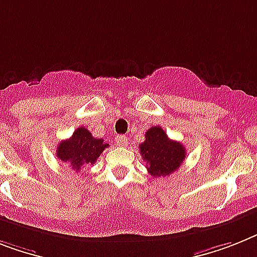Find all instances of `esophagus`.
Here are the masks:
<instances>
[{"label": "esophagus", "mask_w": 257, "mask_h": 257, "mask_svg": "<svg viewBox=\"0 0 257 257\" xmlns=\"http://www.w3.org/2000/svg\"><path fill=\"white\" fill-rule=\"evenodd\" d=\"M115 142L116 144H119L122 147H126L127 144H128V141H127V138L124 137V135H118V137L115 138Z\"/></svg>", "instance_id": "34e87169"}]
</instances>
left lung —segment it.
<instances>
[{
  "mask_svg": "<svg viewBox=\"0 0 257 257\" xmlns=\"http://www.w3.org/2000/svg\"><path fill=\"white\" fill-rule=\"evenodd\" d=\"M148 173L152 177H165L180 168L186 156L182 143L169 139L160 126H154L146 133V141L139 146Z\"/></svg>",
  "mask_w": 257,
  "mask_h": 257,
  "instance_id": "1",
  "label": "left lung"
}]
</instances>
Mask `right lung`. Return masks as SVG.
I'll list each match as a JSON object with an SVG mask.
<instances>
[{
	"mask_svg": "<svg viewBox=\"0 0 257 257\" xmlns=\"http://www.w3.org/2000/svg\"><path fill=\"white\" fill-rule=\"evenodd\" d=\"M107 147L109 144L105 143L103 139H95L85 127H78L69 139L59 143L56 156L77 172L81 167L94 164L103 150Z\"/></svg>",
	"mask_w": 257,
	"mask_h": 257,
	"instance_id": "add662e5",
	"label": "right lung"
}]
</instances>
